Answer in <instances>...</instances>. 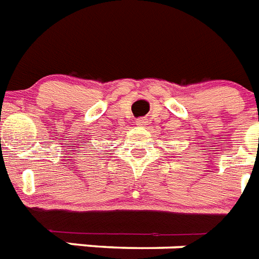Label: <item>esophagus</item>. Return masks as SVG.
Here are the masks:
<instances>
[{
	"mask_svg": "<svg viewBox=\"0 0 259 259\" xmlns=\"http://www.w3.org/2000/svg\"><path fill=\"white\" fill-rule=\"evenodd\" d=\"M136 125L137 126L147 125V119H145V118H138L137 121H136Z\"/></svg>",
	"mask_w": 259,
	"mask_h": 259,
	"instance_id": "esophagus-1",
	"label": "esophagus"
}]
</instances>
